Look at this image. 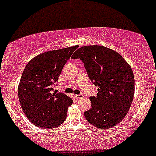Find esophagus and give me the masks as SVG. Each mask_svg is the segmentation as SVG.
Instances as JSON below:
<instances>
[{
  "label": "esophagus",
  "mask_w": 156,
  "mask_h": 156,
  "mask_svg": "<svg viewBox=\"0 0 156 156\" xmlns=\"http://www.w3.org/2000/svg\"><path fill=\"white\" fill-rule=\"evenodd\" d=\"M75 97L76 98V99H82V98H83V95L82 94L75 95Z\"/></svg>",
  "instance_id": "obj_1"
}]
</instances>
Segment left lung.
I'll return each instance as SVG.
<instances>
[{"instance_id": "left-lung-1", "label": "left lung", "mask_w": 156, "mask_h": 156, "mask_svg": "<svg viewBox=\"0 0 156 156\" xmlns=\"http://www.w3.org/2000/svg\"><path fill=\"white\" fill-rule=\"evenodd\" d=\"M80 58L93 84L98 86L96 97H90V109L84 112L88 123L108 129L125 118L133 102L135 78L131 66L118 52L100 45L78 49L71 57Z\"/></svg>"}]
</instances>
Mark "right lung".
Segmentation results:
<instances>
[{
	"instance_id": "obj_1",
	"label": "right lung",
	"mask_w": 156,
	"mask_h": 156,
	"mask_svg": "<svg viewBox=\"0 0 156 156\" xmlns=\"http://www.w3.org/2000/svg\"><path fill=\"white\" fill-rule=\"evenodd\" d=\"M78 45L44 52L26 65L18 86L21 107L27 119L40 128H54L66 121L73 100L54 90L62 69Z\"/></svg>"
}]
</instances>
